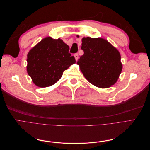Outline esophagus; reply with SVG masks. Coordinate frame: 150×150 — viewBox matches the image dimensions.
<instances>
[{"mask_svg": "<svg viewBox=\"0 0 150 150\" xmlns=\"http://www.w3.org/2000/svg\"><path fill=\"white\" fill-rule=\"evenodd\" d=\"M74 56V58H75L76 61H77L78 58H79V56H78V54H75Z\"/></svg>", "mask_w": 150, "mask_h": 150, "instance_id": "esophagus-1", "label": "esophagus"}]
</instances>
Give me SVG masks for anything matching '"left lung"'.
<instances>
[{"label":"left lung","instance_id":"left-lung-1","mask_svg":"<svg viewBox=\"0 0 150 150\" xmlns=\"http://www.w3.org/2000/svg\"><path fill=\"white\" fill-rule=\"evenodd\" d=\"M82 55L77 64L90 83L101 88L115 84L123 69L118 50L103 38H82Z\"/></svg>","mask_w":150,"mask_h":150}]
</instances>
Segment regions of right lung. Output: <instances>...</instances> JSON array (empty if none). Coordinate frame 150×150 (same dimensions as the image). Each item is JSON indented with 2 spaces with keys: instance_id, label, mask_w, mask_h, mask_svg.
I'll list each match as a JSON object with an SVG mask.
<instances>
[{
  "instance_id": "right-lung-1",
  "label": "right lung",
  "mask_w": 150,
  "mask_h": 150,
  "mask_svg": "<svg viewBox=\"0 0 150 150\" xmlns=\"http://www.w3.org/2000/svg\"><path fill=\"white\" fill-rule=\"evenodd\" d=\"M69 47L60 38L47 37L28 52L27 71L38 87H50L57 82L63 71L76 63Z\"/></svg>"
}]
</instances>
